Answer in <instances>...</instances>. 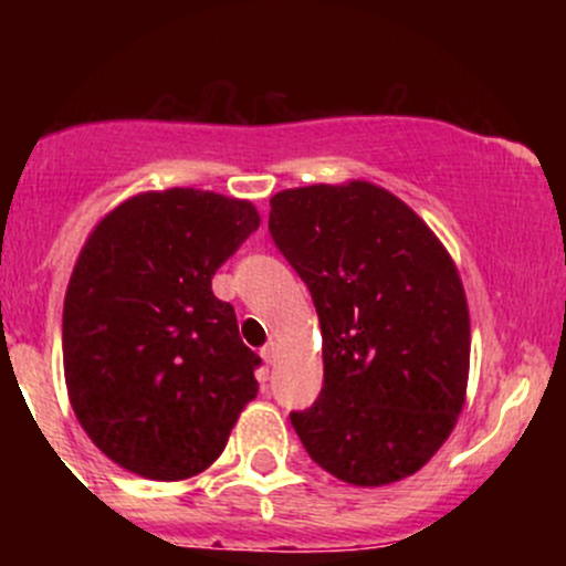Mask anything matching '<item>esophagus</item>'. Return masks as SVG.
I'll use <instances>...</instances> for the list:
<instances>
[{"label": "esophagus", "instance_id": "esophagus-1", "mask_svg": "<svg viewBox=\"0 0 566 566\" xmlns=\"http://www.w3.org/2000/svg\"><path fill=\"white\" fill-rule=\"evenodd\" d=\"M261 356H263L265 365H274V361H276V348L274 346H263L261 348Z\"/></svg>", "mask_w": 566, "mask_h": 566}]
</instances>
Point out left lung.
Returning a JSON list of instances; mask_svg holds the SVG:
<instances>
[{"label": "left lung", "mask_w": 566, "mask_h": 566, "mask_svg": "<svg viewBox=\"0 0 566 566\" xmlns=\"http://www.w3.org/2000/svg\"><path fill=\"white\" fill-rule=\"evenodd\" d=\"M269 231L314 297L324 382L290 412L305 452L356 486L420 471L465 399L471 324L452 258L386 188H287Z\"/></svg>", "instance_id": "obj_1"}]
</instances>
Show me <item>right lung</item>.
Returning a JSON list of instances; mask_svg holds the SVG:
<instances>
[{
  "mask_svg": "<svg viewBox=\"0 0 566 566\" xmlns=\"http://www.w3.org/2000/svg\"><path fill=\"white\" fill-rule=\"evenodd\" d=\"M258 226L250 201L167 188L90 233L63 303V367L76 420L122 469L197 476L255 399L263 361L212 276Z\"/></svg>",
  "mask_w": 566,
  "mask_h": 566,
  "instance_id": "right-lung-1",
  "label": "right lung"
}]
</instances>
